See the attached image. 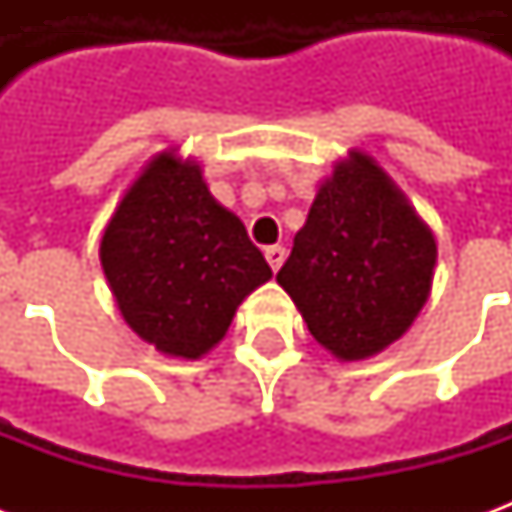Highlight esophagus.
I'll return each mask as SVG.
<instances>
[{"mask_svg": "<svg viewBox=\"0 0 512 512\" xmlns=\"http://www.w3.org/2000/svg\"><path fill=\"white\" fill-rule=\"evenodd\" d=\"M285 257H288V249L285 246H268L266 249V260H268V266L274 268V271H279L282 268V263H285Z\"/></svg>", "mask_w": 512, "mask_h": 512, "instance_id": "1", "label": "esophagus"}]
</instances>
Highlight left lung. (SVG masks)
Segmentation results:
<instances>
[{
    "label": "left lung",
    "instance_id": "left-lung-1",
    "mask_svg": "<svg viewBox=\"0 0 512 512\" xmlns=\"http://www.w3.org/2000/svg\"><path fill=\"white\" fill-rule=\"evenodd\" d=\"M436 235L365 150L321 180L277 282L310 334L340 362L400 340L433 288Z\"/></svg>",
    "mask_w": 512,
    "mask_h": 512
}]
</instances>
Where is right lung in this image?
Here are the masks:
<instances>
[{
	"label": "right lung",
	"mask_w": 512,
	"mask_h": 512,
	"mask_svg": "<svg viewBox=\"0 0 512 512\" xmlns=\"http://www.w3.org/2000/svg\"><path fill=\"white\" fill-rule=\"evenodd\" d=\"M101 268L128 329L186 362L222 343L241 301L271 279L244 222L178 147L150 158L117 202Z\"/></svg>",
	"instance_id": "obj_1"
}]
</instances>
